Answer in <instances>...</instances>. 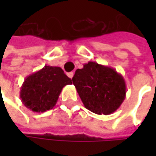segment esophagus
Returning a JSON list of instances; mask_svg holds the SVG:
<instances>
[{
    "instance_id": "obj_1",
    "label": "esophagus",
    "mask_w": 156,
    "mask_h": 156,
    "mask_svg": "<svg viewBox=\"0 0 156 156\" xmlns=\"http://www.w3.org/2000/svg\"><path fill=\"white\" fill-rule=\"evenodd\" d=\"M68 76H69V78H73V76H74V72H69V73H68Z\"/></svg>"
}]
</instances>
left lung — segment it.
<instances>
[{"instance_id": "1", "label": "left lung", "mask_w": 156, "mask_h": 156, "mask_svg": "<svg viewBox=\"0 0 156 156\" xmlns=\"http://www.w3.org/2000/svg\"><path fill=\"white\" fill-rule=\"evenodd\" d=\"M72 82L84 107L98 115H110L126 98L123 76L111 67L88 61L76 70Z\"/></svg>"}]
</instances>
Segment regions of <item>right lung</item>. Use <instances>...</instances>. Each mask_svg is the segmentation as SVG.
<instances>
[{"label":"right lung","instance_id":"obj_1","mask_svg":"<svg viewBox=\"0 0 156 156\" xmlns=\"http://www.w3.org/2000/svg\"><path fill=\"white\" fill-rule=\"evenodd\" d=\"M71 84L72 80L61 68L46 65L25 78L20 98L27 108L43 113L55 107L62 88Z\"/></svg>","mask_w":156,"mask_h":156}]
</instances>
